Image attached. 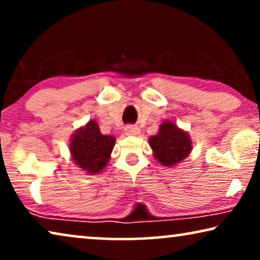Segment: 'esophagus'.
<instances>
[{"mask_svg":"<svg viewBox=\"0 0 260 260\" xmlns=\"http://www.w3.org/2000/svg\"><path fill=\"white\" fill-rule=\"evenodd\" d=\"M124 131H125V134L129 135V136H137V135L140 134V129L134 125H127Z\"/></svg>","mask_w":260,"mask_h":260,"instance_id":"1","label":"esophagus"}]
</instances>
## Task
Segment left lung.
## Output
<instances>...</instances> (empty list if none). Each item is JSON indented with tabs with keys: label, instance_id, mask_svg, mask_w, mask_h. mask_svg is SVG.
Here are the masks:
<instances>
[{
	"label": "left lung",
	"instance_id": "obj_1",
	"mask_svg": "<svg viewBox=\"0 0 260 260\" xmlns=\"http://www.w3.org/2000/svg\"><path fill=\"white\" fill-rule=\"evenodd\" d=\"M149 145L159 165L174 167L189 156L193 143L187 131L180 129L173 120H165L158 133L149 138Z\"/></svg>",
	"mask_w": 260,
	"mask_h": 260
}]
</instances>
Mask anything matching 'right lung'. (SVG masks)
Segmentation results:
<instances>
[{"label": "right lung", "mask_w": 260, "mask_h": 260, "mask_svg": "<svg viewBox=\"0 0 260 260\" xmlns=\"http://www.w3.org/2000/svg\"><path fill=\"white\" fill-rule=\"evenodd\" d=\"M116 138L101 133L93 119L74 131L70 141V151L73 162L88 175L101 173L108 165Z\"/></svg>", "instance_id": "obj_1"}]
</instances>
